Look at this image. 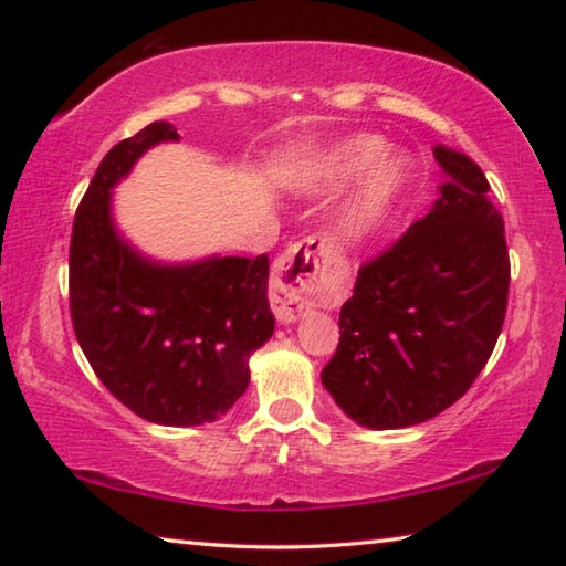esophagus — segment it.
<instances>
[{
	"label": "esophagus",
	"instance_id": "34e87169",
	"mask_svg": "<svg viewBox=\"0 0 566 566\" xmlns=\"http://www.w3.org/2000/svg\"><path fill=\"white\" fill-rule=\"evenodd\" d=\"M332 266L329 247L319 237L292 244L274 264L270 304L276 322L294 324L310 306L322 300L324 272Z\"/></svg>",
	"mask_w": 566,
	"mask_h": 566
}]
</instances>
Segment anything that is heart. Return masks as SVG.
<instances>
[{"instance_id": "obj_1", "label": "heart", "mask_w": 566, "mask_h": 566, "mask_svg": "<svg viewBox=\"0 0 566 566\" xmlns=\"http://www.w3.org/2000/svg\"><path fill=\"white\" fill-rule=\"evenodd\" d=\"M337 217V237L347 247H364L387 232L415 181V161L391 151L379 134H354L334 145L304 179L312 195H339L358 185Z\"/></svg>"}]
</instances>
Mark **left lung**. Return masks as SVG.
Here are the masks:
<instances>
[{
  "instance_id": "8db88e82",
  "label": "left lung",
  "mask_w": 566,
  "mask_h": 566,
  "mask_svg": "<svg viewBox=\"0 0 566 566\" xmlns=\"http://www.w3.org/2000/svg\"><path fill=\"white\" fill-rule=\"evenodd\" d=\"M439 197L359 272L339 312V347L322 385L359 427L405 429L472 387L500 337L510 254L484 171L437 145Z\"/></svg>"
}]
</instances>
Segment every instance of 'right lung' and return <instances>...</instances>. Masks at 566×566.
Wrapping results in <instances>:
<instances>
[{
	"mask_svg": "<svg viewBox=\"0 0 566 566\" xmlns=\"http://www.w3.org/2000/svg\"><path fill=\"white\" fill-rule=\"evenodd\" d=\"M179 139L175 124L151 122L102 159L74 217L70 306L84 357L124 407L151 424L199 427L244 395L274 317L266 254L161 262L117 227L114 189L151 147Z\"/></svg>",
	"mask_w": 566,
	"mask_h": 566,
	"instance_id": "add662e5",
	"label": "right lung"
}]
</instances>
